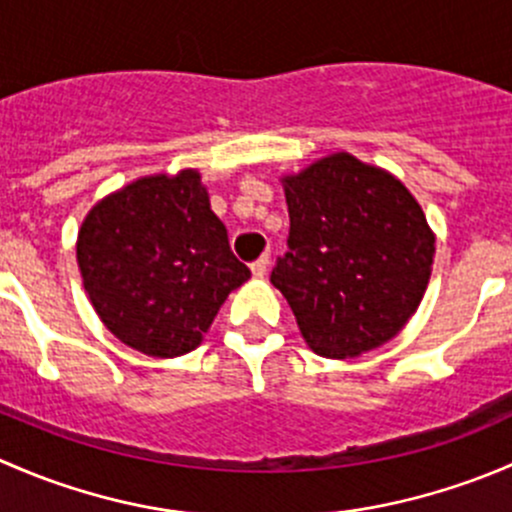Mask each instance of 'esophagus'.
<instances>
[{
    "mask_svg": "<svg viewBox=\"0 0 512 512\" xmlns=\"http://www.w3.org/2000/svg\"><path fill=\"white\" fill-rule=\"evenodd\" d=\"M267 265H270V257H267V255L257 257V260L250 265L252 275H255V277H265L267 275Z\"/></svg>",
    "mask_w": 512,
    "mask_h": 512,
    "instance_id": "esophagus-1",
    "label": "esophagus"
}]
</instances>
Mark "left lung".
<instances>
[{
	"label": "left lung",
	"mask_w": 512,
	"mask_h": 512,
	"mask_svg": "<svg viewBox=\"0 0 512 512\" xmlns=\"http://www.w3.org/2000/svg\"><path fill=\"white\" fill-rule=\"evenodd\" d=\"M289 250L270 282L312 352L349 359L404 329L431 277L436 237L399 178L349 153L285 175Z\"/></svg>",
	"instance_id": "8db88e82"
}]
</instances>
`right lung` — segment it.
Wrapping results in <instances>:
<instances>
[{"label":"right lung","mask_w":512,"mask_h":512,"mask_svg":"<svg viewBox=\"0 0 512 512\" xmlns=\"http://www.w3.org/2000/svg\"><path fill=\"white\" fill-rule=\"evenodd\" d=\"M76 260L108 332L160 359L198 347L227 294L250 277L190 168L138 178L98 200Z\"/></svg>","instance_id":"obj_1"}]
</instances>
